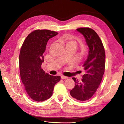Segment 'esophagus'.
I'll return each mask as SVG.
<instances>
[{"instance_id": "esophagus-1", "label": "esophagus", "mask_w": 124, "mask_h": 124, "mask_svg": "<svg viewBox=\"0 0 124 124\" xmlns=\"http://www.w3.org/2000/svg\"><path fill=\"white\" fill-rule=\"evenodd\" d=\"M61 79H67V78H68V77L63 76V75H61Z\"/></svg>"}]
</instances>
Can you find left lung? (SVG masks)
<instances>
[{"label": "left lung", "instance_id": "obj_1", "mask_svg": "<svg viewBox=\"0 0 124 124\" xmlns=\"http://www.w3.org/2000/svg\"><path fill=\"white\" fill-rule=\"evenodd\" d=\"M77 31L84 37L89 50L83 66L85 74L81 82L73 78L75 86L70 94L77 100L85 101L91 98L99 87L104 73L106 55L102 42L95 31L90 28H78Z\"/></svg>", "mask_w": 124, "mask_h": 124}]
</instances>
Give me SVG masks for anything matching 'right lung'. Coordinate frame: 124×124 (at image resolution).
Wrapping results in <instances>:
<instances>
[{
    "mask_svg": "<svg viewBox=\"0 0 124 124\" xmlns=\"http://www.w3.org/2000/svg\"><path fill=\"white\" fill-rule=\"evenodd\" d=\"M57 34V32L47 29L35 30L27 36L21 49V78L28 95L35 101L49 99L54 85L61 79L60 76H52L41 68L47 41Z\"/></svg>",
    "mask_w": 124,
    "mask_h": 124,
    "instance_id": "add662e5",
    "label": "right lung"
}]
</instances>
